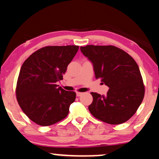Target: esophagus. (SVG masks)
I'll return each mask as SVG.
<instances>
[{
  "instance_id": "34e87169",
  "label": "esophagus",
  "mask_w": 159,
  "mask_h": 159,
  "mask_svg": "<svg viewBox=\"0 0 159 159\" xmlns=\"http://www.w3.org/2000/svg\"><path fill=\"white\" fill-rule=\"evenodd\" d=\"M84 93H78V92H77V93H76V95H77L78 97H79V96H81L82 95H83Z\"/></svg>"
}]
</instances>
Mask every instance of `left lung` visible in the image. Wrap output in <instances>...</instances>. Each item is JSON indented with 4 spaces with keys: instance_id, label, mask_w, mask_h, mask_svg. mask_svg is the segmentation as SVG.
I'll use <instances>...</instances> for the list:
<instances>
[{
    "instance_id": "8db88e82",
    "label": "left lung",
    "mask_w": 159,
    "mask_h": 159,
    "mask_svg": "<svg viewBox=\"0 0 159 159\" xmlns=\"http://www.w3.org/2000/svg\"><path fill=\"white\" fill-rule=\"evenodd\" d=\"M81 51L93 65L96 79L109 87L106 95L91 93V114L110 124H120L136 112L144 96L139 66L129 54L114 46L87 45Z\"/></svg>"
}]
</instances>
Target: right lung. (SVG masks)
I'll list each match as a JSON object with an SVG mask.
<instances>
[{
  "label": "right lung",
  "instance_id": "obj_1",
  "mask_svg": "<svg viewBox=\"0 0 159 159\" xmlns=\"http://www.w3.org/2000/svg\"><path fill=\"white\" fill-rule=\"evenodd\" d=\"M78 48L48 46L32 53L23 64L17 82V101L23 112L38 125H52L67 116L76 94L56 83L63 79Z\"/></svg>",
  "mask_w": 159,
  "mask_h": 159
}]
</instances>
